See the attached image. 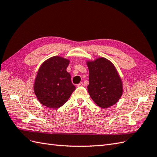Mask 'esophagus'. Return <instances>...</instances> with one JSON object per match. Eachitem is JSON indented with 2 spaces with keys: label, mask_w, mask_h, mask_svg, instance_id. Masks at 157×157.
I'll return each instance as SVG.
<instances>
[{
  "label": "esophagus",
  "mask_w": 157,
  "mask_h": 157,
  "mask_svg": "<svg viewBox=\"0 0 157 157\" xmlns=\"http://www.w3.org/2000/svg\"><path fill=\"white\" fill-rule=\"evenodd\" d=\"M84 86V83H83V82L79 83V84L77 85V86H78V87H81V86Z\"/></svg>",
  "instance_id": "esophagus-1"
}]
</instances>
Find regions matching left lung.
<instances>
[{"label":"left lung","mask_w":157,"mask_h":157,"mask_svg":"<svg viewBox=\"0 0 157 157\" xmlns=\"http://www.w3.org/2000/svg\"><path fill=\"white\" fill-rule=\"evenodd\" d=\"M89 69L88 93L98 106L108 108L121 98L122 81L115 67L105 58L88 62Z\"/></svg>","instance_id":"left-lung-1"}]
</instances>
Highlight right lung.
Wrapping results in <instances>:
<instances>
[{"instance_id":"1","label":"right lung","mask_w":157,"mask_h":157,"mask_svg":"<svg viewBox=\"0 0 157 157\" xmlns=\"http://www.w3.org/2000/svg\"><path fill=\"white\" fill-rule=\"evenodd\" d=\"M69 61L52 56L40 67L35 79L34 92L41 104L49 108L61 107L71 96L75 86L66 71Z\"/></svg>"}]
</instances>
